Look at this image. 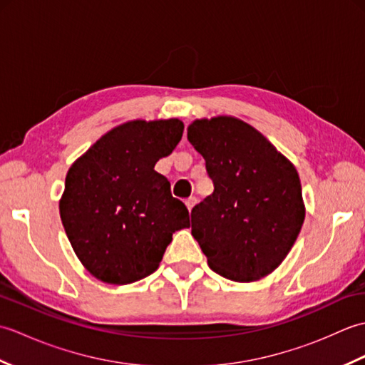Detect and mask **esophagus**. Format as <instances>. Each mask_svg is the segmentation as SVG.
<instances>
[{"instance_id":"34e87169","label":"esophagus","mask_w":365,"mask_h":365,"mask_svg":"<svg viewBox=\"0 0 365 365\" xmlns=\"http://www.w3.org/2000/svg\"><path fill=\"white\" fill-rule=\"evenodd\" d=\"M196 202H197V199H196V197H188L187 200H185V205H187V208H188V210L191 212V208L196 205Z\"/></svg>"}]
</instances>
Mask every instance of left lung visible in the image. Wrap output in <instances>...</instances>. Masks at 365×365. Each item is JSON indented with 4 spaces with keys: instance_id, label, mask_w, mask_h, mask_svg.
Masks as SVG:
<instances>
[{
    "instance_id": "1",
    "label": "left lung",
    "mask_w": 365,
    "mask_h": 365,
    "mask_svg": "<svg viewBox=\"0 0 365 365\" xmlns=\"http://www.w3.org/2000/svg\"><path fill=\"white\" fill-rule=\"evenodd\" d=\"M188 141L215 191L191 210V234L215 273L254 282L281 265L306 216L297 168L259 130L234 115L196 119Z\"/></svg>"
}]
</instances>
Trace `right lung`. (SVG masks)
<instances>
[{"mask_svg": "<svg viewBox=\"0 0 365 365\" xmlns=\"http://www.w3.org/2000/svg\"><path fill=\"white\" fill-rule=\"evenodd\" d=\"M182 135L178 119L128 120L68 169L61 221L76 257L98 281L127 285L152 274L174 232L190 227L188 208L153 169Z\"/></svg>", "mask_w": 365, "mask_h": 365, "instance_id": "add662e5", "label": "right lung"}]
</instances>
